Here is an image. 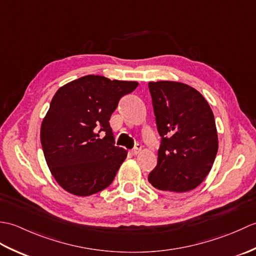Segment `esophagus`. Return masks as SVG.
I'll use <instances>...</instances> for the list:
<instances>
[{
    "label": "esophagus",
    "mask_w": 256,
    "mask_h": 256,
    "mask_svg": "<svg viewBox=\"0 0 256 256\" xmlns=\"http://www.w3.org/2000/svg\"><path fill=\"white\" fill-rule=\"evenodd\" d=\"M140 150H142V146H140V144H136L134 146V148L131 150V153L133 154V155H138L140 152Z\"/></svg>",
    "instance_id": "34e87169"
}]
</instances>
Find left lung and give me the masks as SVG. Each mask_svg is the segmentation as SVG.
I'll list each match as a JSON object with an SVG mask.
<instances>
[{"label": "left lung", "mask_w": 256, "mask_h": 256, "mask_svg": "<svg viewBox=\"0 0 256 256\" xmlns=\"http://www.w3.org/2000/svg\"><path fill=\"white\" fill-rule=\"evenodd\" d=\"M148 89L162 138L148 182L162 192H192L204 180L218 152L214 113L204 96L188 84L157 81Z\"/></svg>", "instance_id": "8db88e82"}]
</instances>
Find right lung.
<instances>
[{
    "label": "right lung",
    "mask_w": 256,
    "mask_h": 256,
    "mask_svg": "<svg viewBox=\"0 0 256 256\" xmlns=\"http://www.w3.org/2000/svg\"><path fill=\"white\" fill-rule=\"evenodd\" d=\"M138 86L89 74L54 96L42 123L40 143L52 175L66 192L86 197L110 186L128 152L114 145L108 121L120 99Z\"/></svg>",
    "instance_id": "1"
}]
</instances>
